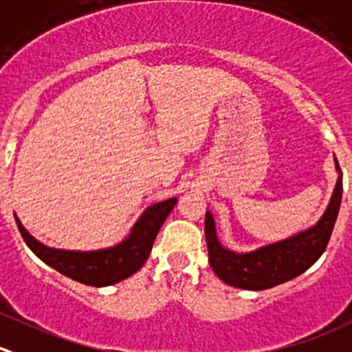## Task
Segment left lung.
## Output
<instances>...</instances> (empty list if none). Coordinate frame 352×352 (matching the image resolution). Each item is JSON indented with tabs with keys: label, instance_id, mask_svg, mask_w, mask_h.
Segmentation results:
<instances>
[{
	"label": "left lung",
	"instance_id": "8db88e82",
	"mask_svg": "<svg viewBox=\"0 0 352 352\" xmlns=\"http://www.w3.org/2000/svg\"><path fill=\"white\" fill-rule=\"evenodd\" d=\"M333 162L339 177L325 213L316 221V225L284 241L263 245L249 252L230 251L218 241L213 214L211 211H206L204 235L208 244V259L221 282L248 291H265L305 274L323 254L332 235L342 199V173L337 158Z\"/></svg>",
	"mask_w": 352,
	"mask_h": 352
}]
</instances>
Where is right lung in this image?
Wrapping results in <instances>:
<instances>
[{"instance_id": "1", "label": "right lung", "mask_w": 352, "mask_h": 352, "mask_svg": "<svg viewBox=\"0 0 352 352\" xmlns=\"http://www.w3.org/2000/svg\"><path fill=\"white\" fill-rule=\"evenodd\" d=\"M175 203L177 197H172L151 204L120 244L98 251H65V249L47 248L27 232L19 218L15 217V220L25 244L47 267L80 284L107 287L125 280L144 265L155 244L156 235Z\"/></svg>"}]
</instances>
